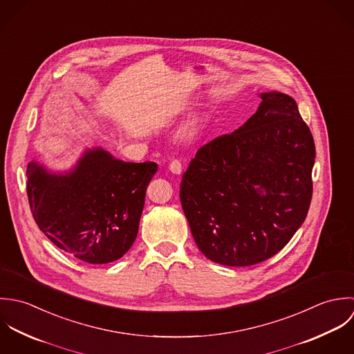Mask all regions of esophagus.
<instances>
[{
    "mask_svg": "<svg viewBox=\"0 0 354 354\" xmlns=\"http://www.w3.org/2000/svg\"><path fill=\"white\" fill-rule=\"evenodd\" d=\"M168 168H169V171L172 172V174H176V175H179L180 172H182V162L179 161V160H174V161H171L169 162V165H168Z\"/></svg>",
    "mask_w": 354,
    "mask_h": 354,
    "instance_id": "1",
    "label": "esophagus"
}]
</instances>
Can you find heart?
I'll list each match as a JSON object with an SVG mask.
<instances>
[{"label": "heart", "mask_w": 354, "mask_h": 354, "mask_svg": "<svg viewBox=\"0 0 354 354\" xmlns=\"http://www.w3.org/2000/svg\"><path fill=\"white\" fill-rule=\"evenodd\" d=\"M193 133H194V123H190V124L185 126L183 130H182V134H183L185 137H192Z\"/></svg>", "instance_id": "heart-1"}]
</instances>
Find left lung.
Returning <instances> with one entry per match:
<instances>
[{"mask_svg":"<svg viewBox=\"0 0 354 354\" xmlns=\"http://www.w3.org/2000/svg\"><path fill=\"white\" fill-rule=\"evenodd\" d=\"M260 98L256 113L200 147L182 176L194 241L221 266H254L281 252L312 200L316 150L295 100L281 91Z\"/></svg>","mask_w":354,"mask_h":354,"instance_id":"1","label":"left lung"}]
</instances>
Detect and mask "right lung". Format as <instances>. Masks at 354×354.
<instances>
[{"label": "right lung", "mask_w": 354, "mask_h": 354, "mask_svg": "<svg viewBox=\"0 0 354 354\" xmlns=\"http://www.w3.org/2000/svg\"><path fill=\"white\" fill-rule=\"evenodd\" d=\"M156 172V162H126L101 146L86 149L64 172L32 160L26 169L30 208L57 248L88 264L112 263L137 238Z\"/></svg>", "instance_id": "1"}]
</instances>
